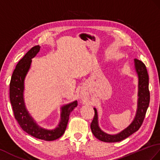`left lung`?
<instances>
[{
    "instance_id": "left-lung-1",
    "label": "left lung",
    "mask_w": 160,
    "mask_h": 160,
    "mask_svg": "<svg viewBox=\"0 0 160 160\" xmlns=\"http://www.w3.org/2000/svg\"><path fill=\"white\" fill-rule=\"evenodd\" d=\"M135 69L138 75V110L134 120L130 125L116 135H110L102 132L99 129L98 122L97 110L94 108L95 115L91 123V129L93 135L99 140L106 142H116L127 138L128 137L138 131L142 125L145 117L147 108L150 102V92L148 90V75L145 65L135 58Z\"/></svg>"
}]
</instances>
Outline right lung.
I'll return each mask as SVG.
<instances>
[{
  "label": "right lung",
  "mask_w": 160,
  "mask_h": 160,
  "mask_svg": "<svg viewBox=\"0 0 160 160\" xmlns=\"http://www.w3.org/2000/svg\"><path fill=\"white\" fill-rule=\"evenodd\" d=\"M39 46L32 47L18 62L13 72L9 84V98L14 117L24 132L35 138L47 141L58 139L62 136L68 125L69 114L78 106L77 101L62 108L61 120L58 127L53 130L43 129L35 123L26 110L23 99L24 80L31 66V59L39 52Z\"/></svg>",
  "instance_id": "add662e5"
}]
</instances>
